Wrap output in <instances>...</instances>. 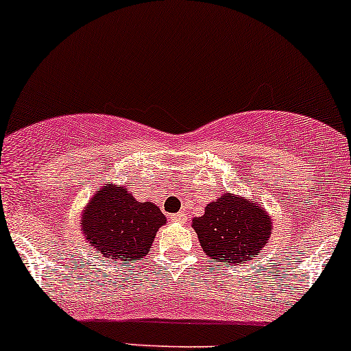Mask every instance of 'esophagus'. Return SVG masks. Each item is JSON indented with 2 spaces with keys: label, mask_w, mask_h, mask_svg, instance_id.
Segmentation results:
<instances>
[{
  "label": "esophagus",
  "mask_w": 351,
  "mask_h": 351,
  "mask_svg": "<svg viewBox=\"0 0 351 351\" xmlns=\"http://www.w3.org/2000/svg\"><path fill=\"white\" fill-rule=\"evenodd\" d=\"M171 219H173V221H180V223H183L184 219H186V215H184V211H178V213L171 215Z\"/></svg>",
  "instance_id": "34e87169"
}]
</instances>
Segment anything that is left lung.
Instances as JSON below:
<instances>
[{
  "mask_svg": "<svg viewBox=\"0 0 351 351\" xmlns=\"http://www.w3.org/2000/svg\"><path fill=\"white\" fill-rule=\"evenodd\" d=\"M191 226L211 260L234 267L260 255L271 237L273 219L258 202L226 191L208 203L205 213L195 217Z\"/></svg>",
  "mask_w": 351,
  "mask_h": 351,
  "instance_id": "8db88e82",
  "label": "left lung"
}]
</instances>
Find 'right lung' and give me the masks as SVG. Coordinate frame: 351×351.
Returning a JSON list of instances; mask_svg holds the SVG:
<instances>
[{"label": "right lung", "mask_w": 351, "mask_h": 351, "mask_svg": "<svg viewBox=\"0 0 351 351\" xmlns=\"http://www.w3.org/2000/svg\"><path fill=\"white\" fill-rule=\"evenodd\" d=\"M167 217L152 202H138L126 186L108 183L91 196L80 226L86 241L108 260L133 263L146 256Z\"/></svg>", "instance_id": "right-lung-1"}]
</instances>
